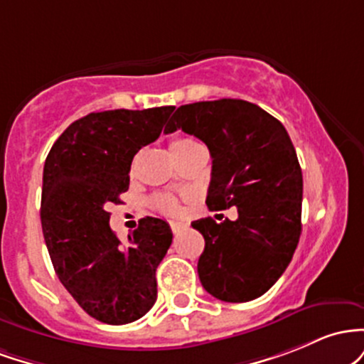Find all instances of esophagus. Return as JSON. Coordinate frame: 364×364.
<instances>
[{
  "label": "esophagus",
  "mask_w": 364,
  "mask_h": 364,
  "mask_svg": "<svg viewBox=\"0 0 364 364\" xmlns=\"http://www.w3.org/2000/svg\"><path fill=\"white\" fill-rule=\"evenodd\" d=\"M170 228H171V232H173V234H178V232L186 230V228H187V223H182V222H171V223H170Z\"/></svg>",
  "instance_id": "1"
}]
</instances>
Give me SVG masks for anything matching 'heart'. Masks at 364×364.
Returning <instances> with one entry per match:
<instances>
[{
    "label": "heart",
    "mask_w": 364,
    "mask_h": 364,
    "mask_svg": "<svg viewBox=\"0 0 364 364\" xmlns=\"http://www.w3.org/2000/svg\"><path fill=\"white\" fill-rule=\"evenodd\" d=\"M191 142H196L193 139H187V137H177L171 141L170 144V149L175 151V149H181L183 146L191 144ZM153 204L154 208H156L158 211H161V213L165 215H177L178 211H181V208H178V203L175 201L171 196H166V194H160L156 196V198L153 199Z\"/></svg>",
    "instance_id": "obj_1"
}]
</instances>
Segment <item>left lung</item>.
<instances>
[{"mask_svg":"<svg viewBox=\"0 0 364 364\" xmlns=\"http://www.w3.org/2000/svg\"><path fill=\"white\" fill-rule=\"evenodd\" d=\"M177 129L201 139L213 158L210 211L235 206L239 213L234 222L208 216L191 223L204 237L199 280L225 303L256 299L280 279L301 237L303 171L291 137L275 117L244 100L183 105L165 134Z\"/></svg>","mask_w":364,"mask_h":364,"instance_id":"left-lung-1","label":"left lung"}]
</instances>
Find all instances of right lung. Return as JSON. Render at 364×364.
<instances>
[{"label": "right lung", "instance_id": "obj_1", "mask_svg": "<svg viewBox=\"0 0 364 364\" xmlns=\"http://www.w3.org/2000/svg\"><path fill=\"white\" fill-rule=\"evenodd\" d=\"M173 109L89 113L68 125L44 163L41 223L51 263L80 308L103 323L136 321L156 303L170 225L146 216L122 244L106 210L120 203L134 156L160 137Z\"/></svg>", "mask_w": 364, "mask_h": 364}]
</instances>
